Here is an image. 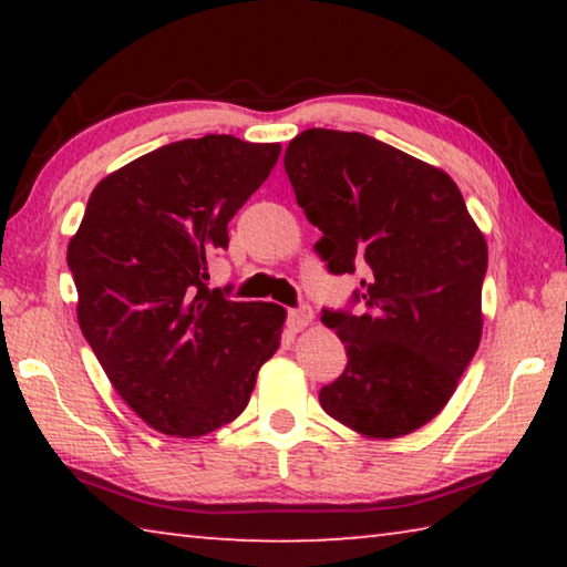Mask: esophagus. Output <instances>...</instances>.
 Returning a JSON list of instances; mask_svg holds the SVG:
<instances>
[{
    "instance_id": "34e87169",
    "label": "esophagus",
    "mask_w": 567,
    "mask_h": 567,
    "mask_svg": "<svg viewBox=\"0 0 567 567\" xmlns=\"http://www.w3.org/2000/svg\"><path fill=\"white\" fill-rule=\"evenodd\" d=\"M312 318L315 315L310 307H297V310H290V315H287V324H290L292 332H300L307 324H312Z\"/></svg>"
}]
</instances>
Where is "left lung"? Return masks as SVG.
<instances>
[{
	"label": "left lung",
	"instance_id": "obj_1",
	"mask_svg": "<svg viewBox=\"0 0 567 567\" xmlns=\"http://www.w3.org/2000/svg\"><path fill=\"white\" fill-rule=\"evenodd\" d=\"M285 169L328 270L364 272L362 315L322 312L348 364L320 405L362 437L415 433L453 398L483 338L485 237L447 172L368 134L305 130Z\"/></svg>",
	"mask_w": 567,
	"mask_h": 567
}]
</instances>
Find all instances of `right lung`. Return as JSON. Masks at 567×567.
Segmentation results:
<instances>
[{"label": "right lung", "mask_w": 567, "mask_h": 567, "mask_svg": "<svg viewBox=\"0 0 567 567\" xmlns=\"http://www.w3.org/2000/svg\"><path fill=\"white\" fill-rule=\"evenodd\" d=\"M280 142L205 134L147 152L92 189L66 247L76 320L112 388L172 437L243 415L280 348L285 307L209 290L227 223L270 177Z\"/></svg>", "instance_id": "obj_1"}]
</instances>
